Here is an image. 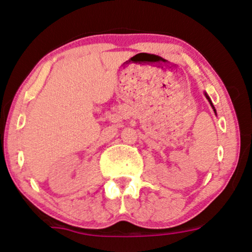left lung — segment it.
I'll return each mask as SVG.
<instances>
[{"label": "left lung", "mask_w": 252, "mask_h": 252, "mask_svg": "<svg viewBox=\"0 0 252 252\" xmlns=\"http://www.w3.org/2000/svg\"><path fill=\"white\" fill-rule=\"evenodd\" d=\"M205 96H207V98L209 99V102H210V104H211V105H213V103H211V101H210V98H209V96L207 95V94H205ZM213 108H214V105H213ZM214 110H215V108H214Z\"/></svg>", "instance_id": "8db88e82"}]
</instances>
